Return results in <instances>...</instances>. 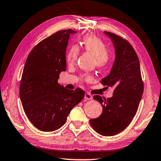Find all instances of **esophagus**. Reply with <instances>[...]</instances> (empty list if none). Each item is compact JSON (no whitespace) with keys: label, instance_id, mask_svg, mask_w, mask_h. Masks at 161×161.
<instances>
[{"label":"esophagus","instance_id":"esophagus-1","mask_svg":"<svg viewBox=\"0 0 161 161\" xmlns=\"http://www.w3.org/2000/svg\"><path fill=\"white\" fill-rule=\"evenodd\" d=\"M84 99L86 100H92V96L89 93H85V95H84Z\"/></svg>","mask_w":161,"mask_h":161}]
</instances>
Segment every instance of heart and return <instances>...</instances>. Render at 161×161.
<instances>
[{
	"label": "heart",
	"mask_w": 161,
	"mask_h": 161,
	"mask_svg": "<svg viewBox=\"0 0 161 161\" xmlns=\"http://www.w3.org/2000/svg\"><path fill=\"white\" fill-rule=\"evenodd\" d=\"M81 47L86 53H90L94 56L95 62L97 67L103 69L111 63L113 58V53L110 50H107L105 42L94 35H87L80 43ZM78 54V49L76 46L69 49L66 55L68 64H72L76 60ZM84 80L89 81L92 80L90 75L84 76Z\"/></svg>",
	"instance_id": "b5f03b06"
}]
</instances>
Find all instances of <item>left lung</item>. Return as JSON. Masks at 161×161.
Here are the masks:
<instances>
[{
	"instance_id": "8db88e82",
	"label": "left lung",
	"mask_w": 161,
	"mask_h": 161,
	"mask_svg": "<svg viewBox=\"0 0 161 161\" xmlns=\"http://www.w3.org/2000/svg\"><path fill=\"white\" fill-rule=\"evenodd\" d=\"M115 48L116 58L107 77L101 82L114 86L113 97L107 99L96 95L94 99L102 106L99 117L89 120L96 132L104 136L118 134L131 122L137 112L143 92L140 63L134 49L121 37L104 32Z\"/></svg>"
}]
</instances>
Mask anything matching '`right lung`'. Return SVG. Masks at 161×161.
I'll return each instance as SVG.
<instances>
[{"label":"right lung","instance_id":"1","mask_svg":"<svg viewBox=\"0 0 161 161\" xmlns=\"http://www.w3.org/2000/svg\"><path fill=\"white\" fill-rule=\"evenodd\" d=\"M72 30L55 32L42 40L26 59L20 86L24 111L34 126L45 132L65 124L71 110L84 97L81 89L69 90L58 81L66 70V49Z\"/></svg>","mask_w":161,"mask_h":161}]
</instances>
